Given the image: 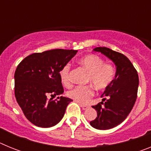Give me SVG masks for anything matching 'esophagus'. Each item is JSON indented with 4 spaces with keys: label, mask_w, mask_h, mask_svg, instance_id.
Masks as SVG:
<instances>
[{
    "label": "esophagus",
    "mask_w": 151,
    "mask_h": 151,
    "mask_svg": "<svg viewBox=\"0 0 151 151\" xmlns=\"http://www.w3.org/2000/svg\"><path fill=\"white\" fill-rule=\"evenodd\" d=\"M80 106L84 110H88L89 108V106H88V105H84V104H80Z\"/></svg>",
    "instance_id": "1"
}]
</instances>
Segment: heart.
I'll return each mask as SVG.
<instances>
[{"label": "heart", "mask_w": 151, "mask_h": 151, "mask_svg": "<svg viewBox=\"0 0 151 151\" xmlns=\"http://www.w3.org/2000/svg\"><path fill=\"white\" fill-rule=\"evenodd\" d=\"M78 63L88 72L87 82L91 84L78 85L68 91L67 96L77 102L85 104L94 96L93 86L98 90H104L111 85L116 76V68L113 63L104 62L102 57L96 54H88L81 57ZM59 76L64 86L69 87L71 85L69 64L63 66L60 70Z\"/></svg>", "instance_id": "b5f03b06"}]
</instances>
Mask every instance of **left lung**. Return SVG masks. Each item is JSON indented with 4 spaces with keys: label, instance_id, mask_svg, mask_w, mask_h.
Returning a JSON list of instances; mask_svg holds the SVG:
<instances>
[{
    "label": "left lung",
    "instance_id": "obj_1",
    "mask_svg": "<svg viewBox=\"0 0 151 151\" xmlns=\"http://www.w3.org/2000/svg\"><path fill=\"white\" fill-rule=\"evenodd\" d=\"M104 54L116 66L113 82L101 95L103 101L92 106L97 116L90 122L92 127L101 130L114 128L127 118L134 105L138 94V72L124 54L105 47L94 49Z\"/></svg>",
    "mask_w": 151,
    "mask_h": 151
}]
</instances>
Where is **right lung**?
<instances>
[{"label": "right lung", "instance_id": "right-lung-1", "mask_svg": "<svg viewBox=\"0 0 151 151\" xmlns=\"http://www.w3.org/2000/svg\"><path fill=\"white\" fill-rule=\"evenodd\" d=\"M77 53L75 50L54 49L34 53L22 60L14 74V92L25 116L34 125L49 128L63 117L70 98L53 97L63 93L60 70ZM52 97L50 100L47 96Z\"/></svg>", "mask_w": 151, "mask_h": 151}]
</instances>
